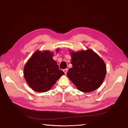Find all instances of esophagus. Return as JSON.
Masks as SVG:
<instances>
[{
	"label": "esophagus",
	"instance_id": "esophagus-1",
	"mask_svg": "<svg viewBox=\"0 0 128 128\" xmlns=\"http://www.w3.org/2000/svg\"><path fill=\"white\" fill-rule=\"evenodd\" d=\"M68 69H65V70H63V72H64V73H65V75H66L67 72H68Z\"/></svg>",
	"mask_w": 128,
	"mask_h": 128
}]
</instances>
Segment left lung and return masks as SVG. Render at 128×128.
<instances>
[{
  "label": "left lung",
  "instance_id": "8db88e82",
  "mask_svg": "<svg viewBox=\"0 0 128 128\" xmlns=\"http://www.w3.org/2000/svg\"><path fill=\"white\" fill-rule=\"evenodd\" d=\"M72 67L67 73L77 89L88 93L98 89L106 74V65L96 53L90 49L75 52L70 49Z\"/></svg>",
  "mask_w": 128,
  "mask_h": 128
}]
</instances>
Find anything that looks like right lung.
Segmentation results:
<instances>
[{"mask_svg":"<svg viewBox=\"0 0 128 128\" xmlns=\"http://www.w3.org/2000/svg\"><path fill=\"white\" fill-rule=\"evenodd\" d=\"M59 48L56 50V53ZM53 52L37 50L28 60L24 68V77L35 91L45 92L51 89L57 80L64 75L53 59Z\"/></svg>","mask_w":128,"mask_h":128,"instance_id":"1","label":"right lung"}]
</instances>
